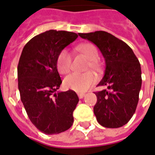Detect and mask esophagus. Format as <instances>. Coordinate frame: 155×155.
Segmentation results:
<instances>
[{"mask_svg":"<svg viewBox=\"0 0 155 155\" xmlns=\"http://www.w3.org/2000/svg\"><path fill=\"white\" fill-rule=\"evenodd\" d=\"M84 95H85V94L81 93V94H78V97H79L80 98H83L84 97Z\"/></svg>","mask_w":155,"mask_h":155,"instance_id":"esophagus-1","label":"esophagus"}]
</instances>
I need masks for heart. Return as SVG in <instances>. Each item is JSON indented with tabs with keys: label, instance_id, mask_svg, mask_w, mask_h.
I'll use <instances>...</instances> for the list:
<instances>
[{
	"label": "heart",
	"instance_id": "b5f03b06",
	"mask_svg": "<svg viewBox=\"0 0 155 155\" xmlns=\"http://www.w3.org/2000/svg\"><path fill=\"white\" fill-rule=\"evenodd\" d=\"M78 51L89 60V68L98 70L99 64L98 59V51L97 48L92 43L84 42L81 43L76 48ZM72 57L67 49H63L61 51L57 60V67L61 74H67L71 69ZM97 81V77L93 72L86 73H72L66 76L64 80V86L67 89H71L77 93L85 92L86 90L94 84Z\"/></svg>",
	"mask_w": 155,
	"mask_h": 155
}]
</instances>
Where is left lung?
I'll use <instances>...</instances> for the list:
<instances>
[{
  "instance_id": "left-lung-1",
  "label": "left lung",
  "mask_w": 155,
  "mask_h": 155,
  "mask_svg": "<svg viewBox=\"0 0 155 155\" xmlns=\"http://www.w3.org/2000/svg\"><path fill=\"white\" fill-rule=\"evenodd\" d=\"M94 43L105 59L104 78L98 86L107 89L95 92L94 113L101 126L118 128L135 113L141 88V69L132 49L126 42L105 31L79 34Z\"/></svg>"
}]
</instances>
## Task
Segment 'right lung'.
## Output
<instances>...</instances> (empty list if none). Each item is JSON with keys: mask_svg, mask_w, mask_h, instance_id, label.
<instances>
[{"mask_svg": "<svg viewBox=\"0 0 155 155\" xmlns=\"http://www.w3.org/2000/svg\"><path fill=\"white\" fill-rule=\"evenodd\" d=\"M78 34L51 29L34 37L23 48L18 64L20 98L31 122L42 132L52 135L68 130L79 98L73 90L57 92L61 80L57 60Z\"/></svg>", "mask_w": 155, "mask_h": 155, "instance_id": "1", "label": "right lung"}]
</instances>
